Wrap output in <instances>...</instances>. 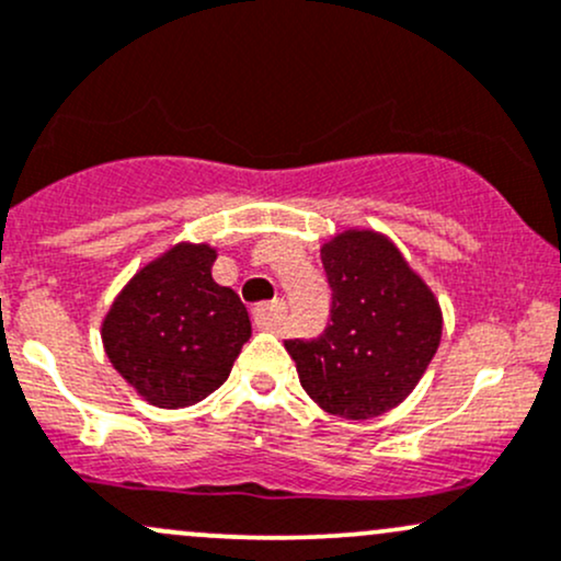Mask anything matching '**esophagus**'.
<instances>
[{
  "label": "esophagus",
  "instance_id": "obj_1",
  "mask_svg": "<svg viewBox=\"0 0 561 561\" xmlns=\"http://www.w3.org/2000/svg\"><path fill=\"white\" fill-rule=\"evenodd\" d=\"M252 319H255V324L261 330L276 332L282 328V322H285V304H282V300H274V304L255 306V311H252Z\"/></svg>",
  "mask_w": 561,
  "mask_h": 561
}]
</instances>
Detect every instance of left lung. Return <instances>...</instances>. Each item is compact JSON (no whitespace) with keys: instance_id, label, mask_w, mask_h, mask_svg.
<instances>
[{"instance_id":"obj_1","label":"left lung","mask_w":561,"mask_h":561,"mask_svg":"<svg viewBox=\"0 0 561 561\" xmlns=\"http://www.w3.org/2000/svg\"><path fill=\"white\" fill-rule=\"evenodd\" d=\"M332 287L330 324L317 341H285L300 386L322 410L348 421L402 404L442 341L431 287L373 229H346L322 244Z\"/></svg>"}]
</instances>
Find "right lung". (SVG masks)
Instances as JSON below:
<instances>
[{
	"instance_id": "add662e5",
	"label": "right lung",
	"mask_w": 561,
	"mask_h": 561,
	"mask_svg": "<svg viewBox=\"0 0 561 561\" xmlns=\"http://www.w3.org/2000/svg\"><path fill=\"white\" fill-rule=\"evenodd\" d=\"M215 257L205 242L172 244L122 287L103 319L108 362L153 408L210 397L250 341V313L231 287L213 279Z\"/></svg>"
}]
</instances>
